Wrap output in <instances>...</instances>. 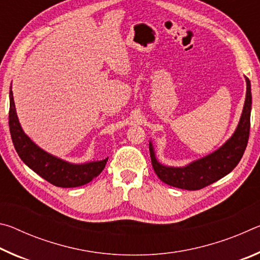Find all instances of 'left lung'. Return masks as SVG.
I'll list each match as a JSON object with an SVG mask.
<instances>
[{
    "instance_id": "1",
    "label": "left lung",
    "mask_w": 260,
    "mask_h": 260,
    "mask_svg": "<svg viewBox=\"0 0 260 260\" xmlns=\"http://www.w3.org/2000/svg\"><path fill=\"white\" fill-rule=\"evenodd\" d=\"M245 82L246 95L239 125L231 138L215 151L200 159L193 160L186 166H166L158 161L151 141L149 142L152 167L157 177L162 182L175 188L186 189V190H199L218 181L219 179L223 178L235 169L243 156L250 133L252 96L251 85L246 77Z\"/></svg>"
}]
</instances>
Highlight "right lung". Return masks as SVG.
<instances>
[{
	"mask_svg": "<svg viewBox=\"0 0 260 260\" xmlns=\"http://www.w3.org/2000/svg\"><path fill=\"white\" fill-rule=\"evenodd\" d=\"M9 99H10L9 127H10L12 143L20 159L41 178L57 187L73 188L90 182L104 170L108 158L103 160L83 162V164H72L43 150L21 128L17 117L11 88L9 91Z\"/></svg>",
	"mask_w": 260,
	"mask_h": 260,
	"instance_id": "1",
	"label": "right lung"
}]
</instances>
